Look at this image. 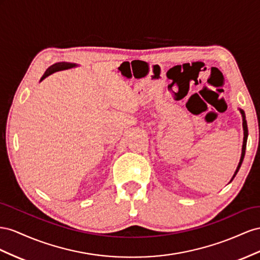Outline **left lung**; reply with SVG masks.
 I'll return each instance as SVG.
<instances>
[{
    "mask_svg": "<svg viewBox=\"0 0 260 260\" xmlns=\"http://www.w3.org/2000/svg\"><path fill=\"white\" fill-rule=\"evenodd\" d=\"M240 112L242 114V118H243V131H244V138H243V146H242V154H241V159H240V162H239V166H237L235 172L232 176L231 181H230V183H231L233 181V179L235 177V175L237 174V172H239V170L242 166V162H243V159H244V155H245V149H246V143H247V137H248V129H247V122H246V118H245V112L242 109H239Z\"/></svg>",
    "mask_w": 260,
    "mask_h": 260,
    "instance_id": "obj_1",
    "label": "left lung"
}]
</instances>
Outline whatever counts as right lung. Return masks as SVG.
I'll return each instance as SVG.
<instances>
[{
  "label": "right lung",
  "instance_id": "obj_1",
  "mask_svg": "<svg viewBox=\"0 0 260 260\" xmlns=\"http://www.w3.org/2000/svg\"><path fill=\"white\" fill-rule=\"evenodd\" d=\"M76 66H77L76 63H69V62H58V63H55V64H53V65H51L50 68L46 71V73H44L43 76L41 77L40 81H42L44 78L48 77L49 75H51V74H53V73H55V72L69 70V69H73V68H76Z\"/></svg>",
  "mask_w": 260,
  "mask_h": 260
}]
</instances>
